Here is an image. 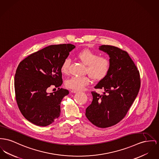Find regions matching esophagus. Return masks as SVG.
I'll list each match as a JSON object with an SVG mask.
<instances>
[{
	"mask_svg": "<svg viewBox=\"0 0 159 159\" xmlns=\"http://www.w3.org/2000/svg\"><path fill=\"white\" fill-rule=\"evenodd\" d=\"M70 92H71L72 93H76L79 92L78 90H72Z\"/></svg>",
	"mask_w": 159,
	"mask_h": 159,
	"instance_id": "34e87169",
	"label": "esophagus"
}]
</instances>
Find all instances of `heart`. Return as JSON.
Masks as SVG:
<instances>
[{
	"mask_svg": "<svg viewBox=\"0 0 159 159\" xmlns=\"http://www.w3.org/2000/svg\"><path fill=\"white\" fill-rule=\"evenodd\" d=\"M76 58L87 66L86 73L89 75L94 81L103 80L108 74L111 62L108 58L99 56V54L90 49H84L76 54ZM70 60L66 58L62 62L60 66V71L64 75L68 74ZM90 79L89 76H72L67 80L65 85L67 88L80 90L85 86L89 84Z\"/></svg>",
	"mask_w": 159,
	"mask_h": 159,
	"instance_id": "1",
	"label": "heart"
}]
</instances>
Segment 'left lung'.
I'll return each mask as SVG.
<instances>
[{
  "label": "left lung",
  "instance_id": "8db88e82",
  "mask_svg": "<svg viewBox=\"0 0 159 159\" xmlns=\"http://www.w3.org/2000/svg\"><path fill=\"white\" fill-rule=\"evenodd\" d=\"M110 57L111 67L106 78L96 85L103 94L92 92L93 101L85 110V116L95 126L102 128L119 123L137 97L140 77L136 66L126 51L113 46L99 48Z\"/></svg>",
  "mask_w": 159,
  "mask_h": 159
}]
</instances>
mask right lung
Listing matches in <instances>:
<instances>
[{"instance_id":"add662e5","label":"right lung","mask_w":159,"mask_h":159,"mask_svg":"<svg viewBox=\"0 0 159 159\" xmlns=\"http://www.w3.org/2000/svg\"><path fill=\"white\" fill-rule=\"evenodd\" d=\"M75 48L72 44L49 46L19 64L14 77L16 99L21 114L30 122L45 127L60 116V103L69 93L59 88L63 83L60 66ZM52 85L59 90L48 94Z\"/></svg>"}]
</instances>
